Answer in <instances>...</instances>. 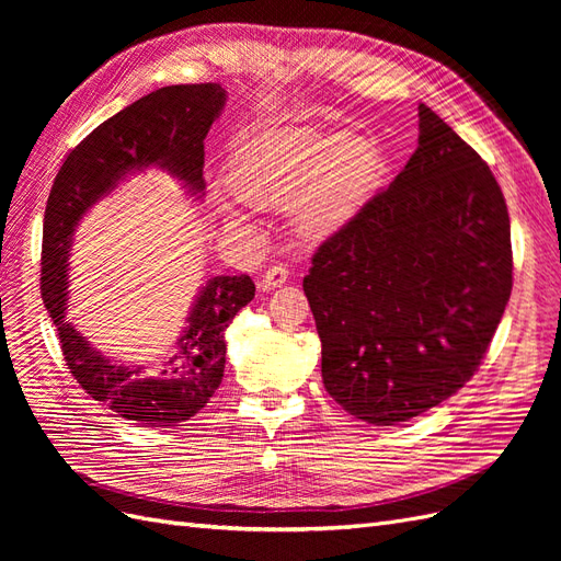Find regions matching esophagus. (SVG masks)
I'll list each match as a JSON object with an SVG mask.
<instances>
[{"instance_id":"1","label":"esophagus","mask_w":561,"mask_h":561,"mask_svg":"<svg viewBox=\"0 0 561 561\" xmlns=\"http://www.w3.org/2000/svg\"><path fill=\"white\" fill-rule=\"evenodd\" d=\"M285 280H287V268L285 266H271L264 274L260 287L268 293V290H274V287H280Z\"/></svg>"}]
</instances>
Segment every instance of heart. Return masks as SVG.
<instances>
[{"mask_svg": "<svg viewBox=\"0 0 561 561\" xmlns=\"http://www.w3.org/2000/svg\"><path fill=\"white\" fill-rule=\"evenodd\" d=\"M379 175V151L360 135L271 130L236 157L231 186L254 208L290 210L301 241L325 243L365 208ZM225 217L231 227L245 222L231 206Z\"/></svg>", "mask_w": 561, "mask_h": 561, "instance_id": "heart-1", "label": "heart"}]
</instances>
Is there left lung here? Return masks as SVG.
Masks as SVG:
<instances>
[{
	"label": "left lung",
	"mask_w": 561,
	"mask_h": 561,
	"mask_svg": "<svg viewBox=\"0 0 561 561\" xmlns=\"http://www.w3.org/2000/svg\"><path fill=\"white\" fill-rule=\"evenodd\" d=\"M513 290L511 217L489 165L431 107L400 175L322 243L304 278L322 383L396 426L480 367Z\"/></svg>",
	"instance_id": "obj_1"
}]
</instances>
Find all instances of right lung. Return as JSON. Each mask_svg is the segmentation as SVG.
Returning a JSON list of instances; mask_svg holds the SVG:
<instances>
[{
  "label": "right lung",
  "mask_w": 561,
  "mask_h": 561,
  "mask_svg": "<svg viewBox=\"0 0 561 561\" xmlns=\"http://www.w3.org/2000/svg\"><path fill=\"white\" fill-rule=\"evenodd\" d=\"M227 91L219 83H182L149 93L100 124L65 159L44 213L42 299L54 320L65 363L87 393L140 426L165 428L194 416L225 377V332L254 297L250 276H213L201 287L175 355L157 377L142 365L114 363L70 320V250L75 231L100 198L128 175L161 168L196 198L206 192L203 140L222 114Z\"/></svg>",
  "instance_id": "add662e5"
}]
</instances>
